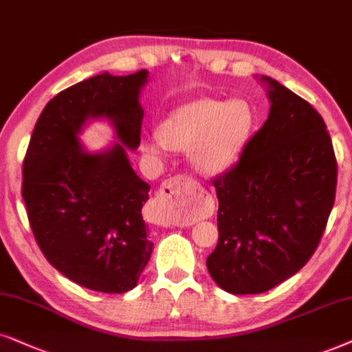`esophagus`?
Returning <instances> with one entry per match:
<instances>
[{"label":"esophagus","instance_id":"obj_1","mask_svg":"<svg viewBox=\"0 0 352 352\" xmlns=\"http://www.w3.org/2000/svg\"><path fill=\"white\" fill-rule=\"evenodd\" d=\"M201 204V186L193 177L177 175L164 182L151 208L159 214L191 212Z\"/></svg>","mask_w":352,"mask_h":352}]
</instances>
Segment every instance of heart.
<instances>
[{"label":"heart","instance_id":"obj_1","mask_svg":"<svg viewBox=\"0 0 352 352\" xmlns=\"http://www.w3.org/2000/svg\"><path fill=\"white\" fill-rule=\"evenodd\" d=\"M256 114L246 100L199 98L175 107L162 122L161 137L144 142V149L161 154L164 148H193V164L204 175L228 170L250 142Z\"/></svg>","mask_w":352,"mask_h":352}]
</instances>
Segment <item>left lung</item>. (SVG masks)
I'll return each mask as SVG.
<instances>
[{
  "instance_id": "1",
  "label": "left lung",
  "mask_w": 352,
  "mask_h": 352,
  "mask_svg": "<svg viewBox=\"0 0 352 352\" xmlns=\"http://www.w3.org/2000/svg\"><path fill=\"white\" fill-rule=\"evenodd\" d=\"M270 112L233 166L215 177L219 241L206 261L232 294L269 292L317 250L336 193V157L322 116L270 77Z\"/></svg>"
}]
</instances>
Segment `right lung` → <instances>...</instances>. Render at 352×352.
<instances>
[{"label":"right lung","instance_id":"add662e5","mask_svg":"<svg viewBox=\"0 0 352 352\" xmlns=\"http://www.w3.org/2000/svg\"><path fill=\"white\" fill-rule=\"evenodd\" d=\"M148 70L101 74L58 93L45 106L23 159L22 198L41 252L64 277L93 292L135 288L153 241L142 209L149 185L135 173ZM106 116L120 144L88 153L76 135L88 118Z\"/></svg>","mask_w":352,"mask_h":352}]
</instances>
